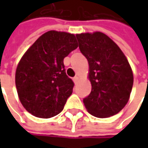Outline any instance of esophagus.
<instances>
[{"mask_svg":"<svg viewBox=\"0 0 148 148\" xmlns=\"http://www.w3.org/2000/svg\"><path fill=\"white\" fill-rule=\"evenodd\" d=\"M78 79H79V78H78V77H77V76L73 77V81H74V82L77 83V82H78Z\"/></svg>","mask_w":148,"mask_h":148,"instance_id":"obj_1","label":"esophagus"}]
</instances>
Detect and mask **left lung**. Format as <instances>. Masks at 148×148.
<instances>
[{"label": "left lung", "instance_id": "obj_1", "mask_svg": "<svg viewBox=\"0 0 148 148\" xmlns=\"http://www.w3.org/2000/svg\"><path fill=\"white\" fill-rule=\"evenodd\" d=\"M81 53L88 61L91 91L83 103L97 118L118 114L128 103L134 84L133 71L124 54L100 32L76 35Z\"/></svg>", "mask_w": 148, "mask_h": 148}]
</instances>
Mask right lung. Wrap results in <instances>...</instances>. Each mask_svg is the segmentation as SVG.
I'll list each match as a JSON object with an SVG mask.
<instances>
[{
	"label": "right lung",
	"mask_w": 148,
	"mask_h": 148,
	"mask_svg": "<svg viewBox=\"0 0 148 148\" xmlns=\"http://www.w3.org/2000/svg\"><path fill=\"white\" fill-rule=\"evenodd\" d=\"M77 47L74 34L51 30L38 38L20 59L15 86L21 104L34 116L49 119L62 111L74 86L63 59Z\"/></svg>",
	"instance_id": "1"
}]
</instances>
